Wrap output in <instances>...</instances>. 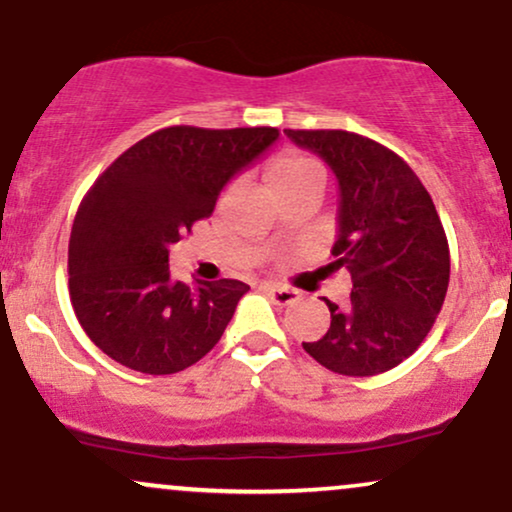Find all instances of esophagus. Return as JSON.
I'll return each mask as SVG.
<instances>
[{
    "label": "esophagus",
    "mask_w": 512,
    "mask_h": 512,
    "mask_svg": "<svg viewBox=\"0 0 512 512\" xmlns=\"http://www.w3.org/2000/svg\"><path fill=\"white\" fill-rule=\"evenodd\" d=\"M262 289L276 305H291V303H296L298 298H301V293H298V291L286 289V286H279V284H264Z\"/></svg>",
    "instance_id": "obj_1"
}]
</instances>
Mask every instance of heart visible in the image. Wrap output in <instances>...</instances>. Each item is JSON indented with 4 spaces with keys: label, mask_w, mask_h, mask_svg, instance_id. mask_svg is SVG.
Segmentation results:
<instances>
[{
    "label": "heart",
    "mask_w": 512,
    "mask_h": 512,
    "mask_svg": "<svg viewBox=\"0 0 512 512\" xmlns=\"http://www.w3.org/2000/svg\"><path fill=\"white\" fill-rule=\"evenodd\" d=\"M269 180L276 192H286L293 187L308 185V182H322V168L308 156L284 154L269 168Z\"/></svg>",
    "instance_id": "obj_1"
}]
</instances>
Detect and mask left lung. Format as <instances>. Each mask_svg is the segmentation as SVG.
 I'll list each match as a JSON object with an SVG mask.
<instances>
[{
  "label": "left lung",
  "instance_id": "obj_1",
  "mask_svg": "<svg viewBox=\"0 0 512 512\" xmlns=\"http://www.w3.org/2000/svg\"><path fill=\"white\" fill-rule=\"evenodd\" d=\"M313 151L339 182L337 240L330 269L354 281L330 330L303 349L339 375H378L419 349L440 313L450 281V250L431 195L387 146L344 129H284Z\"/></svg>",
  "mask_w": 512,
  "mask_h": 512
}]
</instances>
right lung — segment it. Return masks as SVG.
Returning <instances> with one entry per match:
<instances>
[{"instance_id":"add662e5","label":"right lung","mask_w":512,"mask_h":512,"mask_svg":"<svg viewBox=\"0 0 512 512\" xmlns=\"http://www.w3.org/2000/svg\"><path fill=\"white\" fill-rule=\"evenodd\" d=\"M276 139L274 127H166L93 182L69 238V296L103 354L139 373L170 375L214 349L250 286L175 281L168 248L211 216L226 182Z\"/></svg>"}]
</instances>
